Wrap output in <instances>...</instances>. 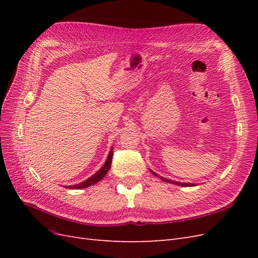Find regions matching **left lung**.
<instances>
[{
    "mask_svg": "<svg viewBox=\"0 0 258 258\" xmlns=\"http://www.w3.org/2000/svg\"><path fill=\"white\" fill-rule=\"evenodd\" d=\"M151 172H152V174L153 175H155V176H158L160 179H162L163 182H167V183H170V184H175V185H179V186H182V187H189V186H195V184L194 183H181V182H175V181H172V179H169V178H166V177H163V176H160V175H157L156 174L154 171H152V170H150Z\"/></svg>",
    "mask_w": 258,
    "mask_h": 258,
    "instance_id": "8db88e82",
    "label": "left lung"
}]
</instances>
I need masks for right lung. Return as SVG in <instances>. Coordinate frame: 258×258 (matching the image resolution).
Here are the masks:
<instances>
[{"mask_svg":"<svg viewBox=\"0 0 258 258\" xmlns=\"http://www.w3.org/2000/svg\"><path fill=\"white\" fill-rule=\"evenodd\" d=\"M112 158H113V148H111L110 154H108L106 161L103 165V167L101 168L98 172H96L92 176H90L89 178L86 179V181L80 183V184H76L73 186H67V188H72V189H80V188H86V187H89L93 184H96L98 182H100L101 179H102L106 173L108 172V170L111 168V163H112Z\"/></svg>","mask_w":258,"mask_h":258,"instance_id":"right-lung-1","label":"right lung"}]
</instances>
